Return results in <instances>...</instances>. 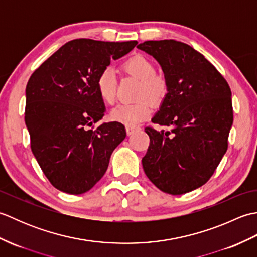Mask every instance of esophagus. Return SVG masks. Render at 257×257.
<instances>
[{"label": "esophagus", "mask_w": 257, "mask_h": 257, "mask_svg": "<svg viewBox=\"0 0 257 257\" xmlns=\"http://www.w3.org/2000/svg\"><path fill=\"white\" fill-rule=\"evenodd\" d=\"M125 130H127V135H128V136H132V135H134L135 133L139 132L140 128H139V127H127V128H125Z\"/></svg>", "instance_id": "esophagus-1"}]
</instances>
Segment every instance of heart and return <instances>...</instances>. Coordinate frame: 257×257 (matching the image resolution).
I'll list each match as a JSON object with an SVG mask.
<instances>
[{"label":"heart","instance_id":"obj_1","mask_svg":"<svg viewBox=\"0 0 257 257\" xmlns=\"http://www.w3.org/2000/svg\"><path fill=\"white\" fill-rule=\"evenodd\" d=\"M122 68L125 73L140 80L138 90L140 99L147 98L154 105L163 101L168 94V84L165 78L156 75V66L149 58L135 55L123 63ZM96 87L103 102L112 105L116 101L117 79L111 68L101 70L97 77ZM149 102L144 99L136 103H121L110 111V119L127 127H135L150 116L151 105Z\"/></svg>","mask_w":257,"mask_h":257}]
</instances>
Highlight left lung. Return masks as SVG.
<instances>
[{"label":"left lung","mask_w":257,"mask_h":257,"mask_svg":"<svg viewBox=\"0 0 257 257\" xmlns=\"http://www.w3.org/2000/svg\"><path fill=\"white\" fill-rule=\"evenodd\" d=\"M160 64L168 94L147 127L150 145L143 158L146 176L172 195L206 183L227 150L233 123L232 92L217 69L194 48L174 40L147 41L137 46Z\"/></svg>","instance_id":"1"}]
</instances>
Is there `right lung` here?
<instances>
[{
    "mask_svg": "<svg viewBox=\"0 0 257 257\" xmlns=\"http://www.w3.org/2000/svg\"><path fill=\"white\" fill-rule=\"evenodd\" d=\"M137 44V41L73 40L30 77L25 124L31 149L59 191L69 194L89 191L103 177L112 151L125 138L122 123L92 127L106 111L96 80L111 59L124 56Z\"/></svg>",
    "mask_w": 257,
    "mask_h": 257,
    "instance_id": "add662e5",
    "label": "right lung"
}]
</instances>
